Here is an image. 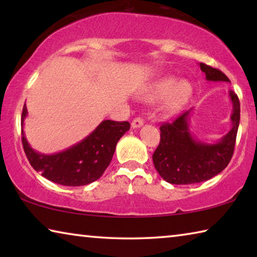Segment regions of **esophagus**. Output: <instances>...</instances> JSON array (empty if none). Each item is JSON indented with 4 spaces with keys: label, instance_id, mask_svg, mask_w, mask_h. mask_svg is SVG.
<instances>
[{
    "label": "esophagus",
    "instance_id": "1",
    "mask_svg": "<svg viewBox=\"0 0 257 257\" xmlns=\"http://www.w3.org/2000/svg\"><path fill=\"white\" fill-rule=\"evenodd\" d=\"M143 123H144V120H143L141 116H137V118H135L134 120H133V122H132V127L135 129V128H139V127H142L143 125Z\"/></svg>",
    "mask_w": 257,
    "mask_h": 257
}]
</instances>
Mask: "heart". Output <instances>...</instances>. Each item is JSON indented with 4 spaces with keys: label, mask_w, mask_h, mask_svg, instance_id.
I'll use <instances>...</instances> for the list:
<instances>
[{
    "label": "heart",
    "mask_w": 257,
    "mask_h": 257,
    "mask_svg": "<svg viewBox=\"0 0 257 257\" xmlns=\"http://www.w3.org/2000/svg\"><path fill=\"white\" fill-rule=\"evenodd\" d=\"M191 95V86L188 81H178L175 77H165L152 84L144 94L149 101L165 98L164 108L168 112H176L188 101Z\"/></svg>",
    "instance_id": "b5f03b06"
}]
</instances>
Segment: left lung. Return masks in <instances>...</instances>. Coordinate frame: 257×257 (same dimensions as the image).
<instances>
[{
    "label": "left lung",
    "mask_w": 257,
    "mask_h": 257,
    "mask_svg": "<svg viewBox=\"0 0 257 257\" xmlns=\"http://www.w3.org/2000/svg\"><path fill=\"white\" fill-rule=\"evenodd\" d=\"M206 80L227 81L229 78L219 69L199 63ZM232 102L231 129L215 144L196 141L189 132L188 110L170 122L160 127L161 139L153 154L156 171L173 185H191L211 179L224 170L234 151L240 120V103L233 90L229 92Z\"/></svg>",
    "instance_id": "obj_1"
}]
</instances>
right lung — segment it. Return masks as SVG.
I'll return each instance as SVG.
<instances>
[{
    "label": "right lung",
    "instance_id": "1",
    "mask_svg": "<svg viewBox=\"0 0 257 257\" xmlns=\"http://www.w3.org/2000/svg\"><path fill=\"white\" fill-rule=\"evenodd\" d=\"M26 104L21 115V127L27 116ZM130 129L128 121L104 120L94 132L78 144L52 155L37 153L28 144L21 129L26 156L35 170L46 179L63 186H85L97 180L110 164L116 143Z\"/></svg>",
    "mask_w": 257,
    "mask_h": 257
}]
</instances>
